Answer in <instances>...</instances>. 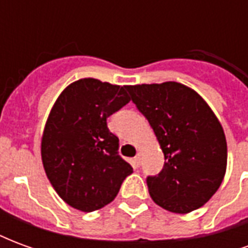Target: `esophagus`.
Listing matches in <instances>:
<instances>
[{
    "instance_id": "obj_1",
    "label": "esophagus",
    "mask_w": 248,
    "mask_h": 248,
    "mask_svg": "<svg viewBox=\"0 0 248 248\" xmlns=\"http://www.w3.org/2000/svg\"><path fill=\"white\" fill-rule=\"evenodd\" d=\"M134 161H135V165H137V166H140V161H142V154H140V153H138V154L135 155Z\"/></svg>"
}]
</instances>
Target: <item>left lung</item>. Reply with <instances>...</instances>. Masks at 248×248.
Returning a JSON list of instances; mask_svg holds the SVG:
<instances>
[{
    "label": "left lung",
    "instance_id": "obj_1",
    "mask_svg": "<svg viewBox=\"0 0 248 248\" xmlns=\"http://www.w3.org/2000/svg\"><path fill=\"white\" fill-rule=\"evenodd\" d=\"M165 155L146 183L153 201L171 213L197 210L217 192L227 165L223 129L203 98L178 82L126 86Z\"/></svg>",
    "mask_w": 248,
    "mask_h": 248
}]
</instances>
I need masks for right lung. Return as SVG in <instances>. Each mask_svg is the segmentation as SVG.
Returning <instances> with one entry per match:
<instances>
[{
	"label": "right lung",
	"mask_w": 248,
	"mask_h": 248,
	"mask_svg": "<svg viewBox=\"0 0 248 248\" xmlns=\"http://www.w3.org/2000/svg\"><path fill=\"white\" fill-rule=\"evenodd\" d=\"M130 102L126 86L94 78L61 93L46 122L41 154L58 195L85 213L114 201L133 167L119 155V140L108 118Z\"/></svg>",
	"instance_id": "1"
}]
</instances>
